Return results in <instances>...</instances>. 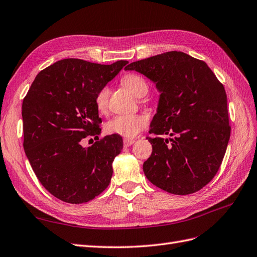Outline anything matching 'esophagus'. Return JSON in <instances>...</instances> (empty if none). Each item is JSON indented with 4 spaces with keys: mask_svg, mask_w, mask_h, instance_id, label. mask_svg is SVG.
<instances>
[{
    "mask_svg": "<svg viewBox=\"0 0 257 257\" xmlns=\"http://www.w3.org/2000/svg\"><path fill=\"white\" fill-rule=\"evenodd\" d=\"M136 140H134V139H123V146L124 148H128V146L133 145L135 143Z\"/></svg>",
    "mask_w": 257,
    "mask_h": 257,
    "instance_id": "esophagus-1",
    "label": "esophagus"
}]
</instances>
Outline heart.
I'll return each mask as SVG.
<instances>
[{
    "instance_id": "1",
    "label": "heart",
    "mask_w": 257,
    "mask_h": 257,
    "mask_svg": "<svg viewBox=\"0 0 257 257\" xmlns=\"http://www.w3.org/2000/svg\"><path fill=\"white\" fill-rule=\"evenodd\" d=\"M122 84L133 92L135 96L141 98L149 91V85L145 79L138 74L129 73L122 77ZM109 96L108 86L102 87L96 96V104L101 113L107 108ZM148 126V118L140 114H121L113 117L106 123L105 129L108 134L118 135L123 138H134Z\"/></svg>"
}]
</instances>
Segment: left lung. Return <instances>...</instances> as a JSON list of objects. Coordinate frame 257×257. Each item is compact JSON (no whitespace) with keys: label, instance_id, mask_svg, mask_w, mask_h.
Masks as SVG:
<instances>
[{"label":"left lung","instance_id":"left-lung-1","mask_svg":"<svg viewBox=\"0 0 257 257\" xmlns=\"http://www.w3.org/2000/svg\"><path fill=\"white\" fill-rule=\"evenodd\" d=\"M156 84L157 113L148 137L153 146L143 164L151 183L174 195L200 190L215 177L230 138L227 96L207 63L168 51L128 64ZM167 134L172 138L164 139Z\"/></svg>","mask_w":257,"mask_h":257}]
</instances>
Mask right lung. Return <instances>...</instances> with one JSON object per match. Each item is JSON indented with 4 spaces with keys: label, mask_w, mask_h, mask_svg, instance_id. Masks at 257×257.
Wrapping results in <instances>:
<instances>
[{
    "label": "right lung",
    "mask_w": 257,
    "mask_h": 257,
    "mask_svg": "<svg viewBox=\"0 0 257 257\" xmlns=\"http://www.w3.org/2000/svg\"><path fill=\"white\" fill-rule=\"evenodd\" d=\"M128 63L99 64L69 58L41 71L23 102L24 149L41 184L58 199L78 204L108 186L122 139L99 140L96 96ZM98 140L84 148L86 137ZM91 140V139H90Z\"/></svg>",
    "instance_id": "right-lung-1"
}]
</instances>
